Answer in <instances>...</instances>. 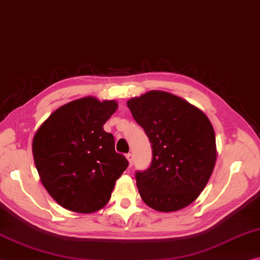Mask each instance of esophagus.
I'll return each instance as SVG.
<instances>
[{"label": "esophagus", "mask_w": 260, "mask_h": 260, "mask_svg": "<svg viewBox=\"0 0 260 260\" xmlns=\"http://www.w3.org/2000/svg\"><path fill=\"white\" fill-rule=\"evenodd\" d=\"M125 156H126V158H127V161H129V166L133 167V165H134V155H133V154L127 153Z\"/></svg>", "instance_id": "obj_1"}]
</instances>
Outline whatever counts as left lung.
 <instances>
[{"instance_id": "1", "label": "left lung", "mask_w": 260, "mask_h": 260, "mask_svg": "<svg viewBox=\"0 0 260 260\" xmlns=\"http://www.w3.org/2000/svg\"><path fill=\"white\" fill-rule=\"evenodd\" d=\"M152 146V161L136 171L143 201L171 212L192 203L208 184L216 163V136L209 118L188 102L149 91L126 103Z\"/></svg>"}]
</instances>
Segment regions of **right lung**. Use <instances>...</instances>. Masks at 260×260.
Instances as JSON below:
<instances>
[{
    "instance_id": "add662e5",
    "label": "right lung",
    "mask_w": 260,
    "mask_h": 260,
    "mask_svg": "<svg viewBox=\"0 0 260 260\" xmlns=\"http://www.w3.org/2000/svg\"><path fill=\"white\" fill-rule=\"evenodd\" d=\"M114 100H74L54 111L36 131L33 156L48 193L67 210L91 213L106 206L129 162L115 151L104 124Z\"/></svg>"
}]
</instances>
